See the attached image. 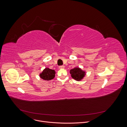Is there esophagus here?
Returning a JSON list of instances; mask_svg holds the SVG:
<instances>
[{
	"instance_id": "34e87169",
	"label": "esophagus",
	"mask_w": 127,
	"mask_h": 127,
	"mask_svg": "<svg viewBox=\"0 0 127 127\" xmlns=\"http://www.w3.org/2000/svg\"><path fill=\"white\" fill-rule=\"evenodd\" d=\"M59 68L60 69H64V68H65V66H64V65H62V66H60L59 67Z\"/></svg>"
}]
</instances>
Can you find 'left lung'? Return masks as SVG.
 Listing matches in <instances>:
<instances>
[{"instance_id":"1","label":"left lung","mask_w":127,"mask_h":127,"mask_svg":"<svg viewBox=\"0 0 127 127\" xmlns=\"http://www.w3.org/2000/svg\"><path fill=\"white\" fill-rule=\"evenodd\" d=\"M70 73L71 75V77L77 81H80L82 79L85 75V71L79 68L76 67L70 70Z\"/></svg>"}]
</instances>
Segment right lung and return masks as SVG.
Instances as JSON below:
<instances>
[{"label": "right lung", "instance_id": "1", "mask_svg": "<svg viewBox=\"0 0 127 127\" xmlns=\"http://www.w3.org/2000/svg\"><path fill=\"white\" fill-rule=\"evenodd\" d=\"M55 76V70L48 68H45L40 74V77L45 80H50L53 79Z\"/></svg>", "mask_w": 127, "mask_h": 127}]
</instances>
